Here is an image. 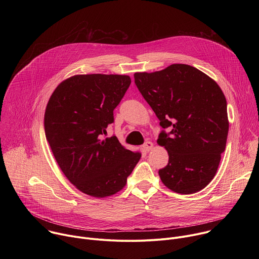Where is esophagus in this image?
Returning <instances> with one entry per match:
<instances>
[{
    "mask_svg": "<svg viewBox=\"0 0 259 259\" xmlns=\"http://www.w3.org/2000/svg\"><path fill=\"white\" fill-rule=\"evenodd\" d=\"M154 147V143L151 142V141H146L144 144H143V150L145 152H150L151 150H153Z\"/></svg>",
    "mask_w": 259,
    "mask_h": 259,
    "instance_id": "1",
    "label": "esophagus"
}]
</instances>
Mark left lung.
<instances>
[{"instance_id":"left-lung-1","label":"left lung","mask_w":259,"mask_h":259,"mask_svg":"<svg viewBox=\"0 0 259 259\" xmlns=\"http://www.w3.org/2000/svg\"><path fill=\"white\" fill-rule=\"evenodd\" d=\"M135 84L162 131L157 140L169 155L162 182L181 195L197 193L214 178L229 133L227 99L218 84L198 68L174 63L154 72H135Z\"/></svg>"}]
</instances>
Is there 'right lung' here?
I'll list each match as a JSON object with an SVG mask.
<instances>
[{"instance_id": "1", "label": "right lung", "mask_w": 259, "mask_h": 259, "mask_svg": "<svg viewBox=\"0 0 259 259\" xmlns=\"http://www.w3.org/2000/svg\"><path fill=\"white\" fill-rule=\"evenodd\" d=\"M130 84L125 75H76L62 81L47 103L44 126L53 156L65 177L88 196L105 198L123 190L141 158L116 136L103 139Z\"/></svg>"}]
</instances>
